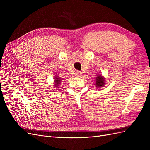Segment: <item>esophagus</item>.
Returning <instances> with one entry per match:
<instances>
[{"instance_id": "obj_1", "label": "esophagus", "mask_w": 150, "mask_h": 150, "mask_svg": "<svg viewBox=\"0 0 150 150\" xmlns=\"http://www.w3.org/2000/svg\"><path fill=\"white\" fill-rule=\"evenodd\" d=\"M81 74V72L80 71H76V76H80Z\"/></svg>"}]
</instances>
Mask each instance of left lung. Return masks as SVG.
<instances>
[{
  "label": "left lung",
  "instance_id": "1",
  "mask_svg": "<svg viewBox=\"0 0 150 150\" xmlns=\"http://www.w3.org/2000/svg\"><path fill=\"white\" fill-rule=\"evenodd\" d=\"M104 84H105V80H104V79L101 76V75H99V76L98 75L96 77V83H95V84H96V87H98V88L102 87V86Z\"/></svg>",
  "mask_w": 150,
  "mask_h": 150
}]
</instances>
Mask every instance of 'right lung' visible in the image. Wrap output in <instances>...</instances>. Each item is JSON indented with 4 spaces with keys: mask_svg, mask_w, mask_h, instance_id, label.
<instances>
[{
    "mask_svg": "<svg viewBox=\"0 0 150 150\" xmlns=\"http://www.w3.org/2000/svg\"><path fill=\"white\" fill-rule=\"evenodd\" d=\"M61 79V78H57H57H55V80H54V81H55V86H58L59 84H61L60 83H61V80H60Z\"/></svg>",
    "mask_w": 150,
    "mask_h": 150,
    "instance_id": "add662e5",
    "label": "right lung"
}]
</instances>
